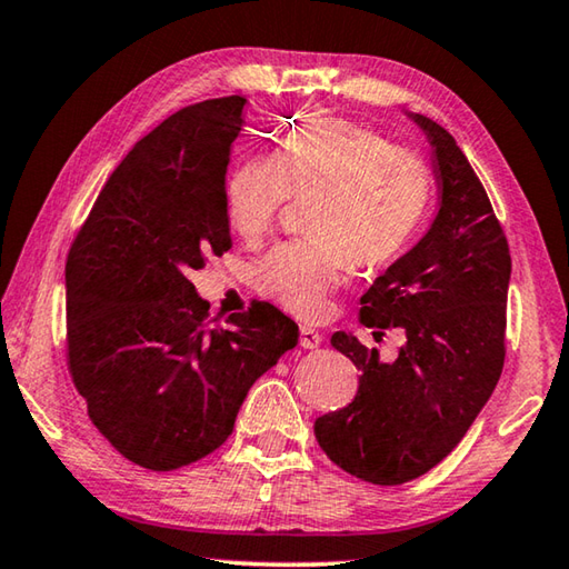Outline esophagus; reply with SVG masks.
<instances>
[{
	"mask_svg": "<svg viewBox=\"0 0 569 569\" xmlns=\"http://www.w3.org/2000/svg\"><path fill=\"white\" fill-rule=\"evenodd\" d=\"M298 343H301L303 349H316V346L321 343V333L311 329V326H301V329H298Z\"/></svg>",
	"mask_w": 569,
	"mask_h": 569,
	"instance_id": "34e87169",
	"label": "esophagus"
}]
</instances>
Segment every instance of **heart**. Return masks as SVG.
I'll return each instance as SVG.
<instances>
[{
  "label": "heart",
  "instance_id": "b5f03b06",
  "mask_svg": "<svg viewBox=\"0 0 569 569\" xmlns=\"http://www.w3.org/2000/svg\"><path fill=\"white\" fill-rule=\"evenodd\" d=\"M435 180L419 152L363 124L306 118L276 156L248 158L226 182V213L256 243L291 198L308 200V240L268 250L253 286L301 319H321L351 266L373 271L403 256L427 220Z\"/></svg>",
  "mask_w": 569,
  "mask_h": 569
}]
</instances>
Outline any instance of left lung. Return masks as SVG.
Segmentation results:
<instances>
[{"label":"left lung","mask_w":569,"mask_h":569,"mask_svg":"<svg viewBox=\"0 0 569 569\" xmlns=\"http://www.w3.org/2000/svg\"><path fill=\"white\" fill-rule=\"evenodd\" d=\"M411 120L435 148L439 213L417 246L361 296L369 329H403L391 363L353 336L331 343L361 371L349 407L316 419L336 467L393 487L437 467L492 397L505 366L512 258L487 190L457 140L423 114ZM381 333V331H377Z\"/></svg>","instance_id":"1"}]
</instances>
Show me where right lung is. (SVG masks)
<instances>
[{
  "instance_id": "obj_1",
  "label": "right lung",
  "mask_w": 569,
  "mask_h": 569,
  "mask_svg": "<svg viewBox=\"0 0 569 569\" xmlns=\"http://www.w3.org/2000/svg\"><path fill=\"white\" fill-rule=\"evenodd\" d=\"M246 98L170 114L104 182L67 253V369L100 435L172 471L230 437L253 381L298 343L266 301L210 319L190 271L230 248L226 172Z\"/></svg>"
}]
</instances>
